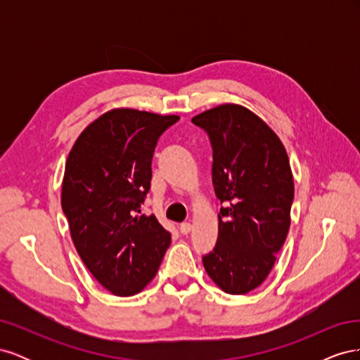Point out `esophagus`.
Returning a JSON list of instances; mask_svg holds the SVG:
<instances>
[{
	"label": "esophagus",
	"mask_w": 360,
	"mask_h": 360,
	"mask_svg": "<svg viewBox=\"0 0 360 360\" xmlns=\"http://www.w3.org/2000/svg\"><path fill=\"white\" fill-rule=\"evenodd\" d=\"M179 230H180L181 234H189L191 230H192V225L189 222H183V224H180Z\"/></svg>",
	"instance_id": "34e87169"
}]
</instances>
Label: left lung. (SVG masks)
<instances>
[{
    "label": "left lung",
    "mask_w": 360,
    "mask_h": 360,
    "mask_svg": "<svg viewBox=\"0 0 360 360\" xmlns=\"http://www.w3.org/2000/svg\"><path fill=\"white\" fill-rule=\"evenodd\" d=\"M209 135L221 201L217 240L202 264L224 291L246 294L270 274L290 230L294 183L287 151L254 112L221 105L192 118Z\"/></svg>",
    "instance_id": "1"
}]
</instances>
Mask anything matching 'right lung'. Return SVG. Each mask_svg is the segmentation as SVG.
Listing matches in <instances>:
<instances>
[{
  "label": "right lung",
  "mask_w": 360,
  "mask_h": 360,
  "mask_svg": "<svg viewBox=\"0 0 360 360\" xmlns=\"http://www.w3.org/2000/svg\"><path fill=\"white\" fill-rule=\"evenodd\" d=\"M177 115L114 110L93 122L70 150L61 207L91 275L115 296H134L155 278L171 233L141 213L158 141Z\"/></svg>",
  "instance_id": "1"
}]
</instances>
